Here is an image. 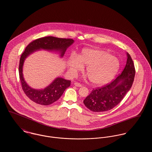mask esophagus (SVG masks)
Returning a JSON list of instances; mask_svg holds the SVG:
<instances>
[{
	"mask_svg": "<svg viewBox=\"0 0 152 152\" xmlns=\"http://www.w3.org/2000/svg\"><path fill=\"white\" fill-rule=\"evenodd\" d=\"M74 85H75L76 87H82V85H81L80 83H78V82H75V83H74Z\"/></svg>",
	"mask_w": 152,
	"mask_h": 152,
	"instance_id": "esophagus-1",
	"label": "esophagus"
}]
</instances>
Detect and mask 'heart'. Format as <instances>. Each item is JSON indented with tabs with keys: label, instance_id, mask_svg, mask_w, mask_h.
I'll use <instances>...</instances> for the list:
<instances>
[{
	"label": "heart",
	"instance_id": "heart-1",
	"mask_svg": "<svg viewBox=\"0 0 152 152\" xmlns=\"http://www.w3.org/2000/svg\"><path fill=\"white\" fill-rule=\"evenodd\" d=\"M86 66V73L89 81L95 85H103L112 79L119 68L116 58L105 51L84 49L77 58L73 56L69 61V71L75 75Z\"/></svg>",
	"mask_w": 152,
	"mask_h": 152
}]
</instances>
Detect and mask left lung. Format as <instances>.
<instances>
[{
	"label": "left lung",
	"instance_id": "obj_1",
	"mask_svg": "<svg viewBox=\"0 0 152 152\" xmlns=\"http://www.w3.org/2000/svg\"><path fill=\"white\" fill-rule=\"evenodd\" d=\"M123 72L115 79L101 87L93 89L83 102L87 108L95 112H105L118 105L132 87L135 76V68L130 55Z\"/></svg>",
	"mask_w": 152,
	"mask_h": 152
}]
</instances>
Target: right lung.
I'll use <instances>...</instances> for the list:
<instances>
[{
    "mask_svg": "<svg viewBox=\"0 0 152 152\" xmlns=\"http://www.w3.org/2000/svg\"><path fill=\"white\" fill-rule=\"evenodd\" d=\"M72 39L58 38L53 36L40 37L32 41L26 47L20 58L19 73L23 91L30 100L36 104L48 105L57 101L65 89L71 85V81L58 77L48 87L42 90H36L29 87L24 81L22 68L25 58L29 55L39 49L49 51H59L61 56H63L66 50L73 43Z\"/></svg>",
    "mask_w": 152,
    "mask_h": 152,
    "instance_id": "obj_1",
    "label": "right lung"
}]
</instances>
